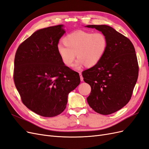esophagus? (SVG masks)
Here are the masks:
<instances>
[{
    "label": "esophagus",
    "instance_id": "obj_1",
    "mask_svg": "<svg viewBox=\"0 0 149 149\" xmlns=\"http://www.w3.org/2000/svg\"><path fill=\"white\" fill-rule=\"evenodd\" d=\"M79 75H80V79L81 81H83V77L82 76V74H81V73H79Z\"/></svg>",
    "mask_w": 149,
    "mask_h": 149
}]
</instances>
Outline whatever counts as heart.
<instances>
[{
    "label": "heart",
    "instance_id": "obj_1",
    "mask_svg": "<svg viewBox=\"0 0 149 149\" xmlns=\"http://www.w3.org/2000/svg\"><path fill=\"white\" fill-rule=\"evenodd\" d=\"M64 45L58 44L57 51L62 62L68 67L73 65L76 55V68L85 65H96L104 56L108 47L107 38L101 32L77 30L66 35L63 39Z\"/></svg>",
    "mask_w": 149,
    "mask_h": 149
}]
</instances>
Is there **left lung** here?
Listing matches in <instances>:
<instances>
[{"label": "left lung", "instance_id": "1", "mask_svg": "<svg viewBox=\"0 0 149 149\" xmlns=\"http://www.w3.org/2000/svg\"><path fill=\"white\" fill-rule=\"evenodd\" d=\"M106 35L108 47L98 63L82 72L84 82L91 88L87 97L97 113L108 115L122 109L131 99L138 78L139 65L130 40L111 26L89 25Z\"/></svg>", "mask_w": 149, "mask_h": 149}]
</instances>
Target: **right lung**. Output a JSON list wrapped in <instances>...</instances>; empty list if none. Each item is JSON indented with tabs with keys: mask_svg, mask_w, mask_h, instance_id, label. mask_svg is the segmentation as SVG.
I'll use <instances>...</instances> for the list:
<instances>
[{
	"mask_svg": "<svg viewBox=\"0 0 149 149\" xmlns=\"http://www.w3.org/2000/svg\"><path fill=\"white\" fill-rule=\"evenodd\" d=\"M59 25L40 29L18 47L13 81L24 104L43 117L60 114L68 95L80 83L78 72L65 65L57 51L65 32Z\"/></svg>",
	"mask_w": 149,
	"mask_h": 149,
	"instance_id": "obj_1",
	"label": "right lung"
}]
</instances>
